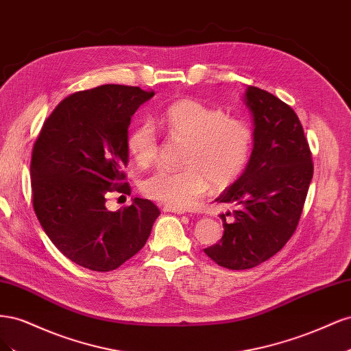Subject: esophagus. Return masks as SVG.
I'll return each mask as SVG.
<instances>
[{
    "label": "esophagus",
    "mask_w": 351,
    "mask_h": 351,
    "mask_svg": "<svg viewBox=\"0 0 351 351\" xmlns=\"http://www.w3.org/2000/svg\"><path fill=\"white\" fill-rule=\"evenodd\" d=\"M164 212H173V214H177V215H182V214H184V210H183V209L169 208V206H164Z\"/></svg>",
    "instance_id": "obj_1"
}]
</instances>
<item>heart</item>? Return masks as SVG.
Returning <instances> with one entry per match:
<instances>
[{"instance_id":"obj_1","label":"heart","mask_w":351,"mask_h":351,"mask_svg":"<svg viewBox=\"0 0 351 351\" xmlns=\"http://www.w3.org/2000/svg\"><path fill=\"white\" fill-rule=\"evenodd\" d=\"M169 139L186 142L182 169H158L141 190L165 206L186 209L206 195L209 186L226 189L247 168L253 151V129L247 121L196 99H178L159 117ZM127 149L141 167L151 165L159 141L151 121L137 123L127 136Z\"/></svg>"}]
</instances>
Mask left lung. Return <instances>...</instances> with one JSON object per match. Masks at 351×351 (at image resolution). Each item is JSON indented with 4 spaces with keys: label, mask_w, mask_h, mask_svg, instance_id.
<instances>
[{
    "label": "left lung",
    "mask_w": 351,
    "mask_h": 351,
    "mask_svg": "<svg viewBox=\"0 0 351 351\" xmlns=\"http://www.w3.org/2000/svg\"><path fill=\"white\" fill-rule=\"evenodd\" d=\"M254 123L247 168L217 200L234 205L222 214L224 236L204 252L227 269H249L268 261L299 226L313 177L309 143L294 110L256 86L244 93Z\"/></svg>",
    "instance_id": "1"
}]
</instances>
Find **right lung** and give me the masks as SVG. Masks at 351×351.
I'll return each instance as SVG.
<instances>
[{
    "mask_svg": "<svg viewBox=\"0 0 351 351\" xmlns=\"http://www.w3.org/2000/svg\"><path fill=\"white\" fill-rule=\"evenodd\" d=\"M154 90L102 84L71 93L44 121L30 159L32 204L49 240L66 258L98 272L133 258L161 214L136 197L108 210L110 193H130L124 168L132 115Z\"/></svg>",
    "mask_w": 351,
    "mask_h": 351,
    "instance_id": "right-lung-1",
    "label": "right lung"
}]
</instances>
